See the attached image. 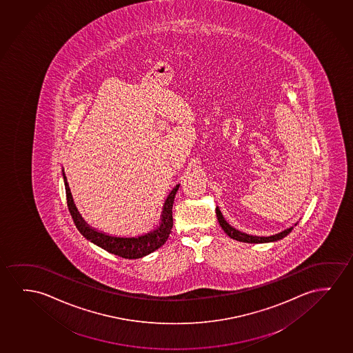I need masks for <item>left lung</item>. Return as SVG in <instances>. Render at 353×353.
Masks as SVG:
<instances>
[{
  "label": "left lung",
  "instance_id": "1",
  "mask_svg": "<svg viewBox=\"0 0 353 353\" xmlns=\"http://www.w3.org/2000/svg\"><path fill=\"white\" fill-rule=\"evenodd\" d=\"M215 210H216V218H218L219 223H220V226L223 228L225 234H228L231 239L239 241V242H244V243H268V242H276V241L284 239V237H285L287 234H290L292 230H293V226H292V228L284 230V231L279 232V234H272V236H268V237L252 236V234H244V232H241L239 230L232 228V226L225 220L223 214H221L218 207H216Z\"/></svg>",
  "mask_w": 353,
  "mask_h": 353
}]
</instances>
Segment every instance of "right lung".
Returning <instances> with one entry per match:
<instances>
[{
  "mask_svg": "<svg viewBox=\"0 0 353 353\" xmlns=\"http://www.w3.org/2000/svg\"><path fill=\"white\" fill-rule=\"evenodd\" d=\"M63 176H64L68 208H69L71 216L74 219L76 228L83 237L90 241L92 243L97 244L100 248L105 249L106 252L119 255L121 258L124 259L143 258L154 250H157L159 247H162L167 242L169 234H172V229H173L172 209H173L174 199H175L176 191L179 190L180 184L176 185L170 191V194L165 199L163 210L161 214V223L156 229L150 231L148 234L137 236V237H114V236L100 232L98 230L90 228V225L85 223L74 205L64 172H63Z\"/></svg>",
  "mask_w": 353,
  "mask_h": 353,
  "instance_id": "add662e5",
  "label": "right lung"
}]
</instances>
